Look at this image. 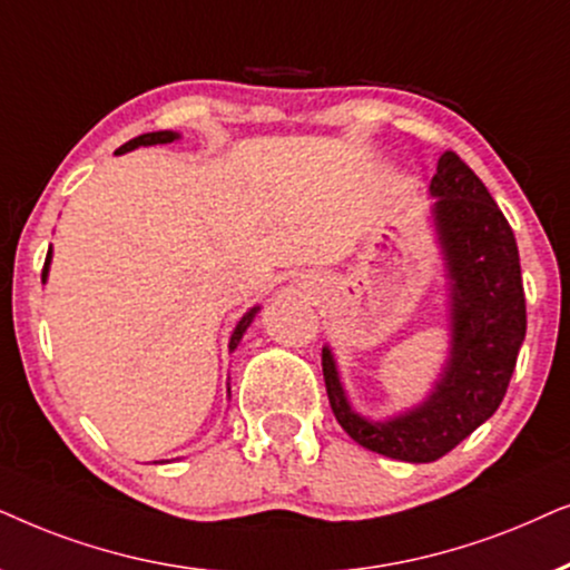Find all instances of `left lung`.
<instances>
[{"label":"left lung","instance_id":"obj_1","mask_svg":"<svg viewBox=\"0 0 570 570\" xmlns=\"http://www.w3.org/2000/svg\"><path fill=\"white\" fill-rule=\"evenodd\" d=\"M430 193L438 197L435 226L453 281V354L435 393L396 420L367 422L352 412L333 356L323 348L325 391L341 428L364 449L412 464L445 456L495 414L527 336L519 247L488 187L445 150Z\"/></svg>","mask_w":570,"mask_h":570}]
</instances>
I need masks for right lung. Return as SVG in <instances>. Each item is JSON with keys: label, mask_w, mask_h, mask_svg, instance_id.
<instances>
[{"label": "right lung", "mask_w": 570, "mask_h": 570, "mask_svg": "<svg viewBox=\"0 0 570 570\" xmlns=\"http://www.w3.org/2000/svg\"><path fill=\"white\" fill-rule=\"evenodd\" d=\"M177 138H179V135H177V132H169V130H161V132H148V135H140V138H132L130 142H125V146H121V148L117 150V154H125V150H132V148H138V146H156V142H171V140H177ZM49 261H51V249H49V255H47V263H43L41 278H47ZM255 313H257V307L249 309V313H247L245 317H242V321L237 323V328H234V333H232V341H229V346H232V348H237L239 338H242V333L247 331V325H249V323H253Z\"/></svg>", "instance_id": "add662e5"}]
</instances>
